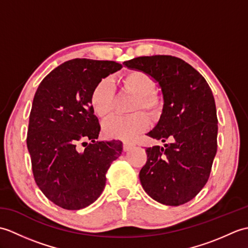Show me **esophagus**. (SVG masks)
Wrapping results in <instances>:
<instances>
[{"label": "esophagus", "mask_w": 248, "mask_h": 248, "mask_svg": "<svg viewBox=\"0 0 248 248\" xmlns=\"http://www.w3.org/2000/svg\"><path fill=\"white\" fill-rule=\"evenodd\" d=\"M132 147H133V144H131V143H127V141H124V145H123L124 151H128V150H130L131 148H132Z\"/></svg>", "instance_id": "esophagus-1"}]
</instances>
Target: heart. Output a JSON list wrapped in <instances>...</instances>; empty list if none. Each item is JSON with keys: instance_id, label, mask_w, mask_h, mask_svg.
Listing matches in <instances>:
<instances>
[{"instance_id": "obj_1", "label": "heart", "mask_w": 248, "mask_h": 248, "mask_svg": "<svg viewBox=\"0 0 248 248\" xmlns=\"http://www.w3.org/2000/svg\"><path fill=\"white\" fill-rule=\"evenodd\" d=\"M123 86L127 93L136 96L134 110L143 108L150 115H156L161 109V99L154 93L155 82L148 73L143 70H131L123 78ZM115 92L108 78L99 81L91 93V105L100 118H108L113 113ZM149 125V118L144 113H135L131 116H116L103 125L104 135L108 139L131 140L143 132Z\"/></svg>"}]
</instances>
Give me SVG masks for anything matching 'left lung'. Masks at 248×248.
I'll return each mask as SVG.
<instances>
[{"instance_id": "1", "label": "left lung", "mask_w": 248, "mask_h": 248, "mask_svg": "<svg viewBox=\"0 0 248 248\" xmlns=\"http://www.w3.org/2000/svg\"><path fill=\"white\" fill-rule=\"evenodd\" d=\"M124 65L147 72L159 83L162 115L147 135L170 141L146 149L141 186L160 203H186L205 186L217 155V116L211 88L196 69L175 56H140Z\"/></svg>"}]
</instances>
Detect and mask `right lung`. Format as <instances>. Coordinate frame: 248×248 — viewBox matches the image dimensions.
I'll return each mask as SVG.
<instances>
[{
  "label": "right lung",
  "mask_w": 248,
  "mask_h": 248,
  "mask_svg": "<svg viewBox=\"0 0 248 248\" xmlns=\"http://www.w3.org/2000/svg\"><path fill=\"white\" fill-rule=\"evenodd\" d=\"M121 68L112 61L71 60L37 88L26 138L31 170L40 191L62 209L80 210L96 202L105 173L123 152L121 141L96 140L100 124L91 105L94 85ZM87 139L92 143L80 152L78 145Z\"/></svg>",
  "instance_id": "obj_1"
}]
</instances>
